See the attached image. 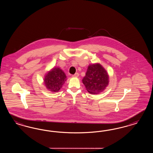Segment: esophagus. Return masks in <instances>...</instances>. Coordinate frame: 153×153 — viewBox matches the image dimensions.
I'll use <instances>...</instances> for the list:
<instances>
[{
  "label": "esophagus",
  "instance_id": "1",
  "mask_svg": "<svg viewBox=\"0 0 153 153\" xmlns=\"http://www.w3.org/2000/svg\"><path fill=\"white\" fill-rule=\"evenodd\" d=\"M79 74L78 73H76L75 74H74L73 75V77H79Z\"/></svg>",
  "mask_w": 153,
  "mask_h": 153
}]
</instances>
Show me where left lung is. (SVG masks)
<instances>
[{
	"label": "left lung",
	"mask_w": 153,
	"mask_h": 153,
	"mask_svg": "<svg viewBox=\"0 0 153 153\" xmlns=\"http://www.w3.org/2000/svg\"><path fill=\"white\" fill-rule=\"evenodd\" d=\"M82 82L88 93L97 94L106 88L109 82V77L107 71L101 65H90L82 79Z\"/></svg>",
	"instance_id": "obj_1"
}]
</instances>
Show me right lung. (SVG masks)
Listing matches in <instances>:
<instances>
[{
  "label": "right lung",
  "mask_w": 153,
  "mask_h": 153,
  "mask_svg": "<svg viewBox=\"0 0 153 153\" xmlns=\"http://www.w3.org/2000/svg\"><path fill=\"white\" fill-rule=\"evenodd\" d=\"M66 79V76L63 71L59 68H55L45 76L44 83L49 91L58 92Z\"/></svg>",
  "instance_id": "1"
}]
</instances>
